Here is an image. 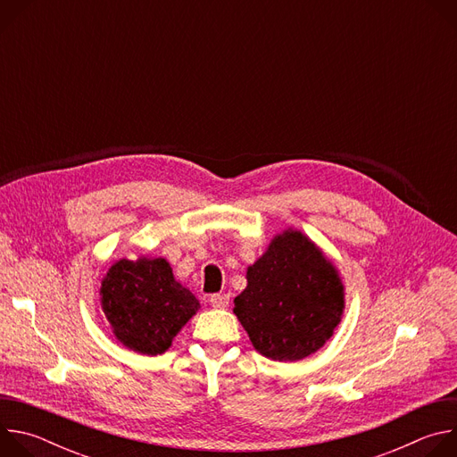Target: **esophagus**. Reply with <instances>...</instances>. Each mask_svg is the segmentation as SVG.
I'll return each mask as SVG.
<instances>
[{"mask_svg":"<svg viewBox=\"0 0 457 457\" xmlns=\"http://www.w3.org/2000/svg\"><path fill=\"white\" fill-rule=\"evenodd\" d=\"M210 303H212L213 307H217V309H224V307L229 305V296H228V295H220V293L212 295V296H210Z\"/></svg>","mask_w":457,"mask_h":457,"instance_id":"1","label":"esophagus"}]
</instances>
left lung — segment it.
I'll return each instance as SVG.
<instances>
[{
  "label": "left lung",
  "mask_w": 457,
  "mask_h": 457,
  "mask_svg": "<svg viewBox=\"0 0 457 457\" xmlns=\"http://www.w3.org/2000/svg\"><path fill=\"white\" fill-rule=\"evenodd\" d=\"M233 311L260 354L296 361L333 337L344 312V286L311 240L286 231L247 270V287Z\"/></svg>",
  "instance_id": "left-lung-1"
}]
</instances>
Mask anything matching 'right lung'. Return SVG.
<instances>
[{
	"instance_id": "right-lung-1",
	"label": "right lung",
	"mask_w": 457,
	"mask_h": 457,
	"mask_svg": "<svg viewBox=\"0 0 457 457\" xmlns=\"http://www.w3.org/2000/svg\"><path fill=\"white\" fill-rule=\"evenodd\" d=\"M101 302L117 340L152 356L164 353L199 309L164 258L119 260L103 280Z\"/></svg>"
}]
</instances>
